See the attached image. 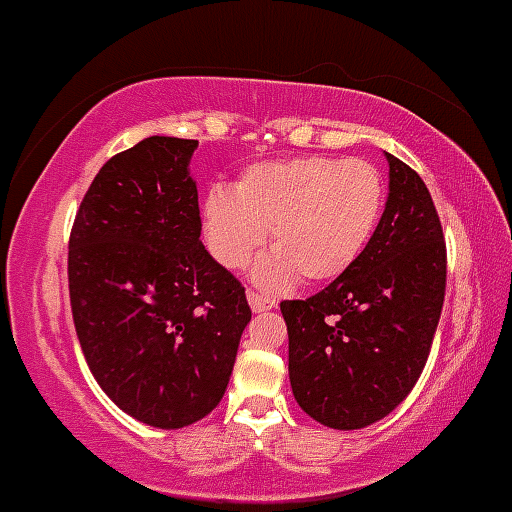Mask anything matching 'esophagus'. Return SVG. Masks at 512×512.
Masks as SVG:
<instances>
[{"label":"esophagus","mask_w":512,"mask_h":512,"mask_svg":"<svg viewBox=\"0 0 512 512\" xmlns=\"http://www.w3.org/2000/svg\"><path fill=\"white\" fill-rule=\"evenodd\" d=\"M247 301H250V308L255 313H262V311H269V308H274V299H267V296H262L260 291H247Z\"/></svg>","instance_id":"34e87169"}]
</instances>
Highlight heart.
Wrapping results in <instances>:
<instances>
[{
    "label": "heart",
    "instance_id": "obj_1",
    "mask_svg": "<svg viewBox=\"0 0 512 512\" xmlns=\"http://www.w3.org/2000/svg\"><path fill=\"white\" fill-rule=\"evenodd\" d=\"M384 206V179L372 162L308 155L257 162L235 192L213 187L204 199V233L226 269H243L272 233L274 252L257 265L265 286L299 274L303 284L333 282L355 265Z\"/></svg>",
    "mask_w": 512,
    "mask_h": 512
}]
</instances>
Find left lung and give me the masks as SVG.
<instances>
[{"instance_id": "obj_1", "label": "left lung", "mask_w": 512, "mask_h": 512, "mask_svg": "<svg viewBox=\"0 0 512 512\" xmlns=\"http://www.w3.org/2000/svg\"><path fill=\"white\" fill-rule=\"evenodd\" d=\"M389 160V199L355 265L303 301H282L289 379L299 406L335 430L386 418L423 374L447 282V247L432 196L406 162Z\"/></svg>"}]
</instances>
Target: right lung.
I'll return each mask as SVG.
<instances>
[{"label": "right lung", "mask_w": 512, "mask_h": 512, "mask_svg": "<svg viewBox=\"0 0 512 512\" xmlns=\"http://www.w3.org/2000/svg\"><path fill=\"white\" fill-rule=\"evenodd\" d=\"M196 140L153 136L89 184L70 233V306L89 372L153 428L209 415L226 393L252 311L201 243Z\"/></svg>", "instance_id": "obj_1"}]
</instances>
